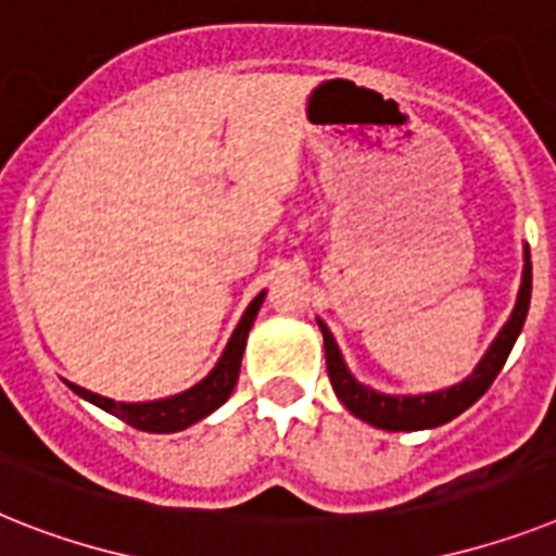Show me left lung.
I'll use <instances>...</instances> for the list:
<instances>
[{
  "label": "left lung",
  "mask_w": 556,
  "mask_h": 556,
  "mask_svg": "<svg viewBox=\"0 0 556 556\" xmlns=\"http://www.w3.org/2000/svg\"><path fill=\"white\" fill-rule=\"evenodd\" d=\"M531 304V252L529 244L522 247V281L520 292H517V304L492 341V346L480 357V364L475 366L469 378H463L460 383H454L440 392L426 394H387L378 389L366 387L355 378L343 361L338 343H334L332 332L324 320L318 318L320 334H324V352H327V369L329 380H332L334 394L341 397V403L355 417H361L364 424H371L375 429H387V432H420V429H434L457 415L469 409L471 403H477L485 394V389L492 387L494 378L500 375L503 364H506L508 352L520 338L526 315H529Z\"/></svg>",
  "instance_id": "8db88e82"
}]
</instances>
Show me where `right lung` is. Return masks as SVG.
Here are the masks:
<instances>
[{"label":"right lung","instance_id":"obj_1","mask_svg":"<svg viewBox=\"0 0 556 556\" xmlns=\"http://www.w3.org/2000/svg\"><path fill=\"white\" fill-rule=\"evenodd\" d=\"M264 295L267 292H258L252 298L250 306L244 309L241 320H238L236 332L224 346L218 364L213 366V371L206 375L204 380H199L195 387L185 389V392L169 394V397H159V401H144V403H122V401H110V397H102V394L90 392V389H81L71 380H64L73 392L90 401L99 409L116 415L118 420L130 424L132 429H141V432H153V434H169V432H181L187 426L199 424L206 415H213L224 401H227L232 389H236L238 371H241V357H244L247 346V334L252 329V320L258 315L261 304H264Z\"/></svg>","mask_w":556,"mask_h":556}]
</instances>
